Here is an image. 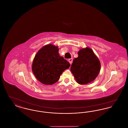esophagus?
Listing matches in <instances>:
<instances>
[{"mask_svg":"<svg viewBox=\"0 0 128 128\" xmlns=\"http://www.w3.org/2000/svg\"><path fill=\"white\" fill-rule=\"evenodd\" d=\"M72 60H73V59H72V58H70V59H68V61L69 62V63H70V65L72 64Z\"/></svg>","mask_w":128,"mask_h":128,"instance_id":"1","label":"esophagus"}]
</instances>
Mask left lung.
Returning a JSON list of instances; mask_svg holds the SVG:
<instances>
[{
    "mask_svg": "<svg viewBox=\"0 0 128 128\" xmlns=\"http://www.w3.org/2000/svg\"><path fill=\"white\" fill-rule=\"evenodd\" d=\"M78 57L75 58L70 70L80 84L90 83L97 77L101 69V64L97 56L89 48L80 49Z\"/></svg>",
    "mask_w": 128,
    "mask_h": 128,
    "instance_id": "1",
    "label": "left lung"
}]
</instances>
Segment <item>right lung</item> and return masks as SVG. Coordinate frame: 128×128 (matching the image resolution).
Returning <instances> with one entry per match:
<instances>
[{
	"label": "right lung",
	"instance_id": "1",
	"mask_svg": "<svg viewBox=\"0 0 128 128\" xmlns=\"http://www.w3.org/2000/svg\"><path fill=\"white\" fill-rule=\"evenodd\" d=\"M58 48L49 44L44 46L35 56L32 70L37 79L46 85L56 82L70 64L58 53Z\"/></svg>",
	"mask_w": 128,
	"mask_h": 128
}]
</instances>
